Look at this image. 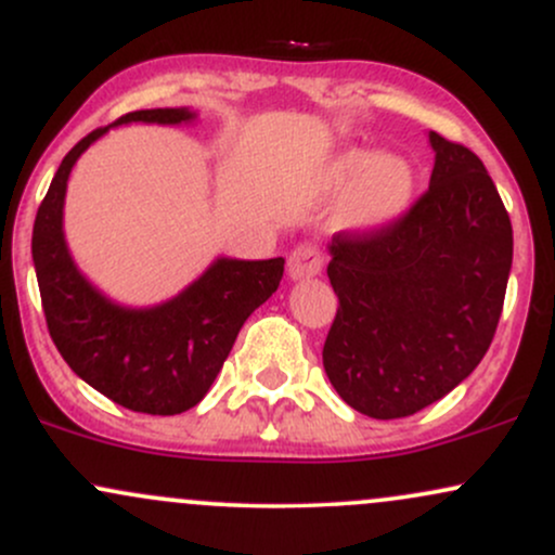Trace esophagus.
<instances>
[{
  "instance_id": "1",
  "label": "esophagus",
  "mask_w": 555,
  "mask_h": 555,
  "mask_svg": "<svg viewBox=\"0 0 555 555\" xmlns=\"http://www.w3.org/2000/svg\"><path fill=\"white\" fill-rule=\"evenodd\" d=\"M323 269L321 250L315 245H297L289 256V276L292 279H310L318 276Z\"/></svg>"
}]
</instances>
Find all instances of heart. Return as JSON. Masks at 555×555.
Listing matches in <instances>:
<instances>
[{
  "label": "heart",
  "instance_id": "obj_1",
  "mask_svg": "<svg viewBox=\"0 0 555 555\" xmlns=\"http://www.w3.org/2000/svg\"><path fill=\"white\" fill-rule=\"evenodd\" d=\"M323 188L344 193V214L354 227L391 224L410 206L415 193V169L401 156H378L367 149H347L323 169Z\"/></svg>",
  "mask_w": 555,
  "mask_h": 555
}]
</instances>
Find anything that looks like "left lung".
Here are the masks:
<instances>
[{"instance_id": "1", "label": "left lung", "mask_w": 555, "mask_h": 555, "mask_svg": "<svg viewBox=\"0 0 555 555\" xmlns=\"http://www.w3.org/2000/svg\"><path fill=\"white\" fill-rule=\"evenodd\" d=\"M430 188L391 224L339 232V297L323 344L331 386L375 420L410 417L486 358L512 271V221L482 162L430 132Z\"/></svg>"}]
</instances>
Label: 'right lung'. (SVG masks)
<instances>
[{"label": "right lung", "instance_id": "right-lung-1", "mask_svg": "<svg viewBox=\"0 0 555 555\" xmlns=\"http://www.w3.org/2000/svg\"><path fill=\"white\" fill-rule=\"evenodd\" d=\"M190 109H140L117 125L193 122ZM109 127L88 132L62 158L34 224L38 289L49 334L88 386L114 404L145 415H180L208 393L232 352L242 323L276 292L284 258H219L180 295L156 308H125L101 295L78 271L62 232L69 171Z\"/></svg>", "mask_w": 555, "mask_h": 555}]
</instances>
